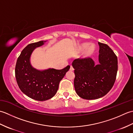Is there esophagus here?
<instances>
[{"mask_svg": "<svg viewBox=\"0 0 133 133\" xmlns=\"http://www.w3.org/2000/svg\"><path fill=\"white\" fill-rule=\"evenodd\" d=\"M70 71H73V70H74V68H73V67H72V65H71V66H70Z\"/></svg>", "mask_w": 133, "mask_h": 133, "instance_id": "1", "label": "esophagus"}]
</instances>
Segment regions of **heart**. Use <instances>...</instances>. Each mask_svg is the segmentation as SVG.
<instances>
[{
    "instance_id": "obj_1",
    "label": "heart",
    "mask_w": 133,
    "mask_h": 133,
    "mask_svg": "<svg viewBox=\"0 0 133 133\" xmlns=\"http://www.w3.org/2000/svg\"><path fill=\"white\" fill-rule=\"evenodd\" d=\"M89 46V44L87 43H84L83 44H82L79 46V51H84V50H86ZM95 51V46H93V45H91V46H90L89 47L86 49V51L84 52V57L86 58L91 57V56L94 54Z\"/></svg>"
}]
</instances>
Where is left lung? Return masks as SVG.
I'll use <instances>...</instances> for the list:
<instances>
[{"mask_svg":"<svg viewBox=\"0 0 133 133\" xmlns=\"http://www.w3.org/2000/svg\"><path fill=\"white\" fill-rule=\"evenodd\" d=\"M99 62L95 64L90 58H78L72 62L75 77V91L84 99L103 97L112 89L118 71L117 56L107 44L98 42Z\"/></svg>","mask_w":133,"mask_h":133,"instance_id":"1","label":"left lung"}]
</instances>
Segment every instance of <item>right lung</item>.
Segmentation results:
<instances>
[{
  "label": "right lung",
  "mask_w": 133,
  "mask_h": 133,
  "mask_svg": "<svg viewBox=\"0 0 133 133\" xmlns=\"http://www.w3.org/2000/svg\"><path fill=\"white\" fill-rule=\"evenodd\" d=\"M44 42L42 41L28 44L17 59L15 70L19 89L29 97L39 101L48 100L56 94L59 82L70 67L67 66L62 70L49 69L44 71L33 68L30 62V56L35 48Z\"/></svg>",
  "instance_id": "right-lung-1"
}]
</instances>
